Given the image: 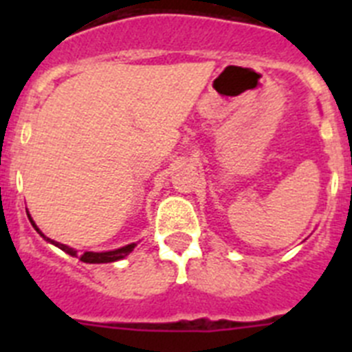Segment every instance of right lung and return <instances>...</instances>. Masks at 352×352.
<instances>
[{
    "label": "right lung",
    "instance_id": "add662e5",
    "mask_svg": "<svg viewBox=\"0 0 352 352\" xmlns=\"http://www.w3.org/2000/svg\"><path fill=\"white\" fill-rule=\"evenodd\" d=\"M30 217V214H28ZM30 222L31 226L35 227L36 232H38L40 236H42L45 241H49V243L56 245L58 248H61L63 252H67V254H70V256L77 257V250H74V248L67 247V245L60 243V241H54V239L47 238L45 234H42V231H40L38 227H36V223L33 222V219L30 217ZM135 248V243H130V245H125V247H121V248H116V250H109V252H84L82 256L79 257L82 263H89V264H100V263H114V261H120V259H125L126 256H129L130 252Z\"/></svg>",
    "mask_w": 352,
    "mask_h": 352
}]
</instances>
